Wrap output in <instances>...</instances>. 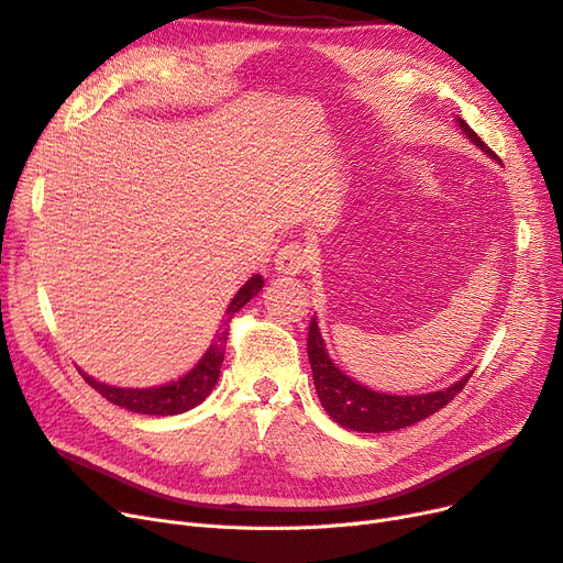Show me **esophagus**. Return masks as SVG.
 <instances>
[{
    "label": "esophagus",
    "instance_id": "34e87169",
    "mask_svg": "<svg viewBox=\"0 0 563 563\" xmlns=\"http://www.w3.org/2000/svg\"><path fill=\"white\" fill-rule=\"evenodd\" d=\"M307 267V256L300 244H286L277 251L275 256V273L282 277H296Z\"/></svg>",
    "mask_w": 563,
    "mask_h": 563
}]
</instances>
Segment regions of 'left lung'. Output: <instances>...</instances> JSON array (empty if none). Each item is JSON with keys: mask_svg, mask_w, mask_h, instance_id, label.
Listing matches in <instances>:
<instances>
[{"mask_svg": "<svg viewBox=\"0 0 563 563\" xmlns=\"http://www.w3.org/2000/svg\"><path fill=\"white\" fill-rule=\"evenodd\" d=\"M456 123L461 132L466 134V140L475 144L484 156L498 163L496 153L484 144L475 130L456 115ZM307 356L309 365H312V377L317 386V396L323 405V410L331 415L335 423L342 429L356 431V433H386V431H398L405 426H412L433 412L442 410L463 386H466L468 375H463L448 389L431 391V394H415V396H398V394H384L367 389L365 384L349 377L344 371H340L338 363L328 354L325 340L321 335L319 319L314 317L309 323V338H307Z\"/></svg>", "mask_w": 563, "mask_h": 563, "instance_id": "left-lung-1", "label": "left lung"}]
</instances>
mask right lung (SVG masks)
Returning a JSON list of instances; mask_svg holds the SVG:
<instances>
[{
  "instance_id": "add662e5",
  "label": "right lung",
  "mask_w": 563,
  "mask_h": 563,
  "mask_svg": "<svg viewBox=\"0 0 563 563\" xmlns=\"http://www.w3.org/2000/svg\"><path fill=\"white\" fill-rule=\"evenodd\" d=\"M263 288V277L254 275L244 282V286L238 290L235 298L230 300L225 307V314L221 321V328L217 331L214 340L207 346V352L202 358L190 367V371L177 379H172L161 386H146V389H128V386H111L104 382H97L95 377L84 375V379L92 386L97 394H102L109 402L125 407L130 412L137 415H151V417H172V415H181L192 410V407L200 405L211 389H214L219 375H221V365L225 356V342H228V323L235 317L240 309L261 294Z\"/></svg>"
}]
</instances>
